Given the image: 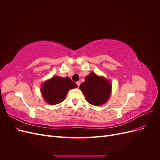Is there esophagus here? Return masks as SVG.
Here are the masks:
<instances>
[{
  "label": "esophagus",
  "instance_id": "1",
  "mask_svg": "<svg viewBox=\"0 0 160 160\" xmlns=\"http://www.w3.org/2000/svg\"><path fill=\"white\" fill-rule=\"evenodd\" d=\"M77 86H78V87H79V85H80V84H81V82L79 81H77Z\"/></svg>",
  "mask_w": 160,
  "mask_h": 160
}]
</instances>
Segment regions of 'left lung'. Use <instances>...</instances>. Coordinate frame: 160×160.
Segmentation results:
<instances>
[{
    "instance_id": "1",
    "label": "left lung",
    "mask_w": 160,
    "mask_h": 160,
    "mask_svg": "<svg viewBox=\"0 0 160 160\" xmlns=\"http://www.w3.org/2000/svg\"><path fill=\"white\" fill-rule=\"evenodd\" d=\"M79 89L88 103L99 106L108 101L111 93V84L105 77L91 72L85 77V82L80 85Z\"/></svg>"
}]
</instances>
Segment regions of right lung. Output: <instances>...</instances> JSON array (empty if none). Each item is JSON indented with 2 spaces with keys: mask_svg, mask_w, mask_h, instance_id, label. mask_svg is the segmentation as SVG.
<instances>
[{
  "mask_svg": "<svg viewBox=\"0 0 160 160\" xmlns=\"http://www.w3.org/2000/svg\"><path fill=\"white\" fill-rule=\"evenodd\" d=\"M77 88L69 77L55 76L45 81L41 86V94L45 101L50 105H56L63 101L70 89Z\"/></svg>",
  "mask_w": 160,
  "mask_h": 160,
  "instance_id": "right-lung-1",
  "label": "right lung"
}]
</instances>
